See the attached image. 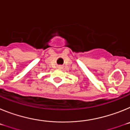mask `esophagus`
<instances>
[{"label": "esophagus", "mask_w": 130, "mask_h": 130, "mask_svg": "<svg viewBox=\"0 0 130 130\" xmlns=\"http://www.w3.org/2000/svg\"><path fill=\"white\" fill-rule=\"evenodd\" d=\"M60 68H61V67H60Z\"/></svg>", "instance_id": "obj_1"}]
</instances>
